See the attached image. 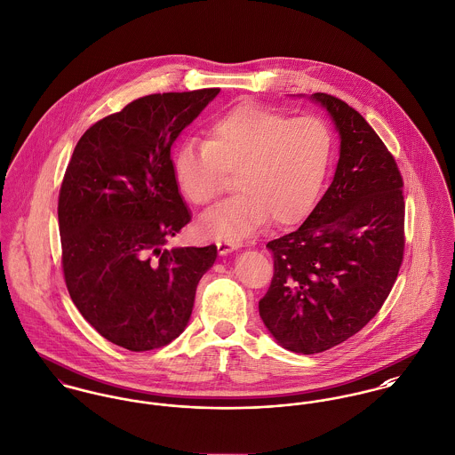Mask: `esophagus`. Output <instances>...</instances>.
<instances>
[{"label":"esophagus","instance_id":"esophagus-1","mask_svg":"<svg viewBox=\"0 0 455 455\" xmlns=\"http://www.w3.org/2000/svg\"><path fill=\"white\" fill-rule=\"evenodd\" d=\"M216 247H218V252L221 254V256H225V254H228V252H232V251H235L239 244H235V243H228V241H220V243H216Z\"/></svg>","mask_w":455,"mask_h":455}]
</instances>
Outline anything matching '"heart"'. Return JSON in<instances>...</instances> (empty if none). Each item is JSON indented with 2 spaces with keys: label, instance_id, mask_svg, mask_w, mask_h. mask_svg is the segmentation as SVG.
<instances>
[{
  "label": "heart",
  "instance_id": "obj_1",
  "mask_svg": "<svg viewBox=\"0 0 455 455\" xmlns=\"http://www.w3.org/2000/svg\"><path fill=\"white\" fill-rule=\"evenodd\" d=\"M332 133L316 117L241 104L211 124L208 141H185L175 159L181 196L208 206L235 175L237 194L208 211L201 235L239 243L270 218L292 225L314 210L332 157Z\"/></svg>",
  "mask_w": 455,
  "mask_h": 455
}]
</instances>
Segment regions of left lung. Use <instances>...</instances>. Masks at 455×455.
Instances as JSON below:
<instances>
[{
	"label": "left lung",
	"mask_w": 455,
	"mask_h": 455,
	"mask_svg": "<svg viewBox=\"0 0 455 455\" xmlns=\"http://www.w3.org/2000/svg\"><path fill=\"white\" fill-rule=\"evenodd\" d=\"M339 135L334 180L303 225L267 247L274 279L259 316L285 350L314 355L356 334L385 303L403 259V181L371 124L314 93Z\"/></svg>",
	"instance_id": "obj_1"
}]
</instances>
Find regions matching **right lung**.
I'll return each instance as SVG.
<instances>
[{
  "mask_svg": "<svg viewBox=\"0 0 455 455\" xmlns=\"http://www.w3.org/2000/svg\"><path fill=\"white\" fill-rule=\"evenodd\" d=\"M220 93L147 95L79 139L59 196L70 299L95 331L130 351L166 347L192 315L216 245L164 244L190 221L172 147Z\"/></svg>",
  "mask_w": 455,
  "mask_h": 455,
  "instance_id": "add662e5",
  "label": "right lung"
}]
</instances>
